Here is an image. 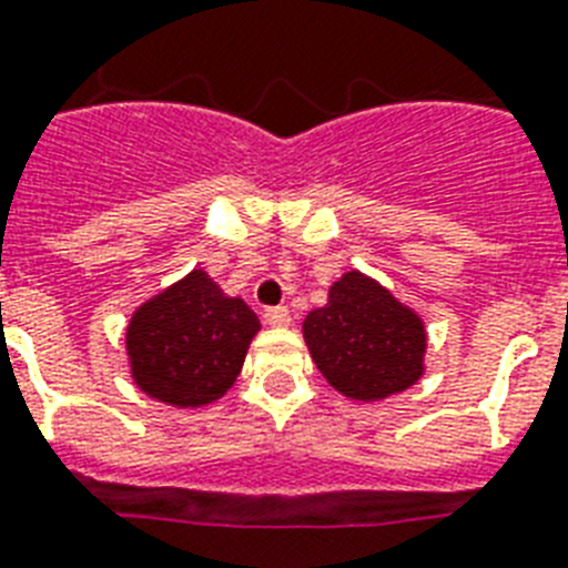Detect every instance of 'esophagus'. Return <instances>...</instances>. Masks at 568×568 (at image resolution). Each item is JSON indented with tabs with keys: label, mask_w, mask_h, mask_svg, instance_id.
Listing matches in <instances>:
<instances>
[{
	"label": "esophagus",
	"mask_w": 568,
	"mask_h": 568,
	"mask_svg": "<svg viewBox=\"0 0 568 568\" xmlns=\"http://www.w3.org/2000/svg\"><path fill=\"white\" fill-rule=\"evenodd\" d=\"M266 325L270 327H287L293 318H290V311L287 307H270V311L264 313Z\"/></svg>",
	"instance_id": "34e87169"
}]
</instances>
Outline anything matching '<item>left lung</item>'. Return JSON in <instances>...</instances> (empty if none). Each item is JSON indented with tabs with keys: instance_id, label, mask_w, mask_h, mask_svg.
I'll list each match as a JSON object with an SVG mask.
<instances>
[{
	"instance_id": "obj_1",
	"label": "left lung",
	"mask_w": 568,
	"mask_h": 568,
	"mask_svg": "<svg viewBox=\"0 0 568 568\" xmlns=\"http://www.w3.org/2000/svg\"><path fill=\"white\" fill-rule=\"evenodd\" d=\"M313 363L342 397L377 403L403 395L426 372V322L377 278L348 270L327 304L302 322Z\"/></svg>"
}]
</instances>
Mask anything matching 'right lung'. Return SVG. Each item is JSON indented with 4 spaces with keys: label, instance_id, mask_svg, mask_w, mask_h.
<instances>
[{
    "label": "right lung",
    "instance_id": "right-lung-1",
    "mask_svg": "<svg viewBox=\"0 0 568 568\" xmlns=\"http://www.w3.org/2000/svg\"><path fill=\"white\" fill-rule=\"evenodd\" d=\"M257 331L250 304L200 266L133 311L124 331L130 377L153 400L200 409L234 386Z\"/></svg>",
    "mask_w": 568,
    "mask_h": 568
}]
</instances>
